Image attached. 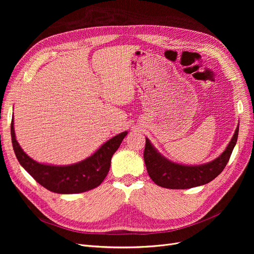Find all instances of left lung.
Wrapping results in <instances>:
<instances>
[{
  "label": "left lung",
  "mask_w": 254,
  "mask_h": 254,
  "mask_svg": "<svg viewBox=\"0 0 254 254\" xmlns=\"http://www.w3.org/2000/svg\"><path fill=\"white\" fill-rule=\"evenodd\" d=\"M239 134V125L225 150L213 161L202 165H182L165 157L146 138L144 161L152 181L165 189L186 190L215 179L228 164Z\"/></svg>",
  "instance_id": "left-lung-1"
}]
</instances>
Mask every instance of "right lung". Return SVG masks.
Wrapping results in <instances>:
<instances>
[{"mask_svg": "<svg viewBox=\"0 0 254 254\" xmlns=\"http://www.w3.org/2000/svg\"><path fill=\"white\" fill-rule=\"evenodd\" d=\"M127 135L126 130L112 137L81 162L64 166L47 165L36 162L23 151L15 137L13 118L11 122L13 150L21 167L43 188L62 194L81 193L98 188L108 174L111 158Z\"/></svg>", "mask_w": 254, "mask_h": 254, "instance_id": "add662e5", "label": "right lung"}]
</instances>
